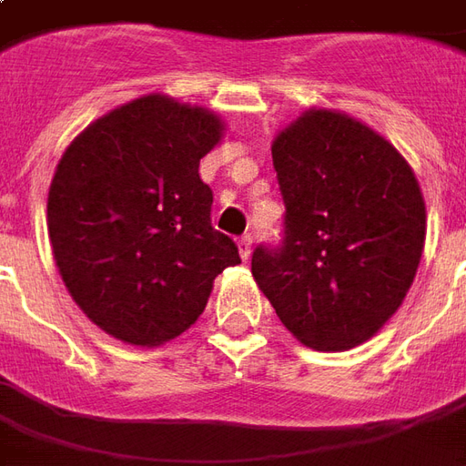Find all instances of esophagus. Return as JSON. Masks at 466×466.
Returning <instances> with one entry per match:
<instances>
[{"label": "esophagus", "instance_id": "1", "mask_svg": "<svg viewBox=\"0 0 466 466\" xmlns=\"http://www.w3.org/2000/svg\"><path fill=\"white\" fill-rule=\"evenodd\" d=\"M237 247H239V257H242V259H249V254H252V237H249V234L239 237Z\"/></svg>", "mask_w": 466, "mask_h": 466}]
</instances>
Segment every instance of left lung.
<instances>
[{
	"mask_svg": "<svg viewBox=\"0 0 466 466\" xmlns=\"http://www.w3.org/2000/svg\"><path fill=\"white\" fill-rule=\"evenodd\" d=\"M272 162L284 237L254 249V279L307 347L367 342L420 267L427 212L417 177L384 137L332 109H309L277 134Z\"/></svg>",
	"mask_w": 466,
	"mask_h": 466,
	"instance_id": "obj_1",
	"label": "left lung"
}]
</instances>
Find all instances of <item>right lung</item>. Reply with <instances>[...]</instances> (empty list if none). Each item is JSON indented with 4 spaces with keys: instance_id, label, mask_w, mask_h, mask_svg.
<instances>
[{
    "instance_id": "1",
    "label": "right lung",
    "mask_w": 466,
    "mask_h": 466,
    "mask_svg": "<svg viewBox=\"0 0 466 466\" xmlns=\"http://www.w3.org/2000/svg\"><path fill=\"white\" fill-rule=\"evenodd\" d=\"M224 124L202 106L147 95L89 124L56 164L46 199L55 262L106 334L157 347L189 329L239 249L212 227L199 159Z\"/></svg>"
}]
</instances>
